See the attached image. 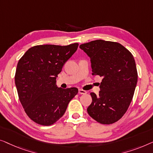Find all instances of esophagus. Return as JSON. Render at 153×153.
<instances>
[{
  "label": "esophagus",
  "mask_w": 153,
  "mask_h": 153,
  "mask_svg": "<svg viewBox=\"0 0 153 153\" xmlns=\"http://www.w3.org/2000/svg\"><path fill=\"white\" fill-rule=\"evenodd\" d=\"M78 93H79V94H83V95H84V94H87V91H85V90H83V89H79L78 90Z\"/></svg>",
  "instance_id": "34e87169"
}]
</instances>
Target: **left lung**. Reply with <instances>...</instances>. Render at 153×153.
Wrapping results in <instances>:
<instances>
[{"label":"left lung","mask_w":153,"mask_h":153,"mask_svg":"<svg viewBox=\"0 0 153 153\" xmlns=\"http://www.w3.org/2000/svg\"><path fill=\"white\" fill-rule=\"evenodd\" d=\"M91 63L92 75L102 77L99 94L91 93L87 112L101 124H111L125 114L137 86L138 74L133 55L117 42L95 40L79 46Z\"/></svg>","instance_id":"left-lung-1"}]
</instances>
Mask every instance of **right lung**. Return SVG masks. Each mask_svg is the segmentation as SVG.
Wrapping results in <instances>:
<instances>
[{"instance_id":"right-lung-1","label":"right lung","mask_w":153,"mask_h":153,"mask_svg":"<svg viewBox=\"0 0 153 153\" xmlns=\"http://www.w3.org/2000/svg\"><path fill=\"white\" fill-rule=\"evenodd\" d=\"M77 47V43L63 46L38 45L19 59L15 85L25 113L34 122L46 126L54 124L78 93L76 87L64 89L56 85L57 75Z\"/></svg>"}]
</instances>
